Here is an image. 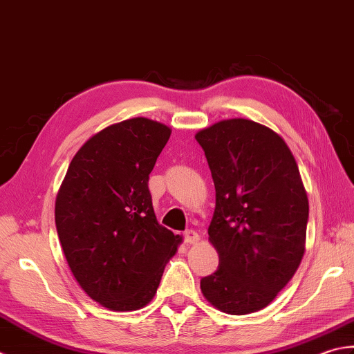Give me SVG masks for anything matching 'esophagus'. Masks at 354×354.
<instances>
[{
  "label": "esophagus",
  "mask_w": 354,
  "mask_h": 354,
  "mask_svg": "<svg viewBox=\"0 0 354 354\" xmlns=\"http://www.w3.org/2000/svg\"><path fill=\"white\" fill-rule=\"evenodd\" d=\"M183 236H185V243H187V244H196L200 240V235L196 232V230H192V229L186 230V232L183 234Z\"/></svg>",
  "instance_id": "1"
}]
</instances>
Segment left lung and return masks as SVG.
<instances>
[{
    "label": "left lung",
    "mask_w": 354,
    "mask_h": 354,
    "mask_svg": "<svg viewBox=\"0 0 354 354\" xmlns=\"http://www.w3.org/2000/svg\"><path fill=\"white\" fill-rule=\"evenodd\" d=\"M196 139L215 185L207 234L220 257L201 293L227 315L258 312L304 257L308 198L297 160L283 137L249 119L220 120Z\"/></svg>",
    "instance_id": "obj_1"
}]
</instances>
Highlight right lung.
Masks as SVG:
<instances>
[{
    "label": "right lung",
    "instance_id": "add662e5",
    "mask_svg": "<svg viewBox=\"0 0 354 354\" xmlns=\"http://www.w3.org/2000/svg\"><path fill=\"white\" fill-rule=\"evenodd\" d=\"M171 128L147 118L104 128L79 148L57 191L55 221L82 290L114 312L154 298L182 236L158 225L149 174Z\"/></svg>",
    "mask_w": 354,
    "mask_h": 354
}]
</instances>
